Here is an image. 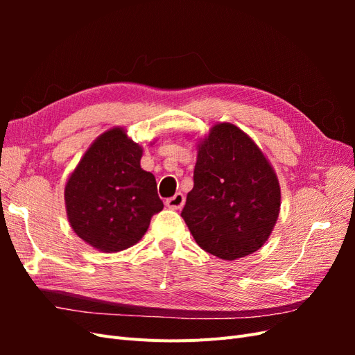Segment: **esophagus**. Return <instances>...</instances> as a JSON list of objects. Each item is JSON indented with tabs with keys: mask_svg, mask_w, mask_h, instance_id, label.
<instances>
[{
	"mask_svg": "<svg viewBox=\"0 0 355 355\" xmlns=\"http://www.w3.org/2000/svg\"><path fill=\"white\" fill-rule=\"evenodd\" d=\"M184 204H185V196L180 194V192H176L173 197L166 200V206L168 209H173V210L182 209V207H184Z\"/></svg>",
	"mask_w": 355,
	"mask_h": 355,
	"instance_id": "obj_1",
	"label": "esophagus"
}]
</instances>
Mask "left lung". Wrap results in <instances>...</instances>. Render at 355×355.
<instances>
[{
  "label": "left lung",
  "instance_id": "1",
  "mask_svg": "<svg viewBox=\"0 0 355 355\" xmlns=\"http://www.w3.org/2000/svg\"><path fill=\"white\" fill-rule=\"evenodd\" d=\"M194 188L182 218L202 250L223 261L259 250L282 204L275 170L240 127L216 123L197 142Z\"/></svg>",
  "mask_w": 355,
  "mask_h": 355
}]
</instances>
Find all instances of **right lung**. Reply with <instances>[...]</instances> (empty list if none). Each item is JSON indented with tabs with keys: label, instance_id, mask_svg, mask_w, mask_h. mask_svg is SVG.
I'll list each match as a JSON object with an SVG mask.
<instances>
[{
	"label": "right lung",
	"instance_id": "obj_1",
	"mask_svg": "<svg viewBox=\"0 0 355 355\" xmlns=\"http://www.w3.org/2000/svg\"><path fill=\"white\" fill-rule=\"evenodd\" d=\"M153 145V144H151ZM144 148L112 127L96 137L65 185L71 228L103 253L128 249L163 210L153 173L141 167Z\"/></svg>",
	"mask_w": 355,
	"mask_h": 355
}]
</instances>
